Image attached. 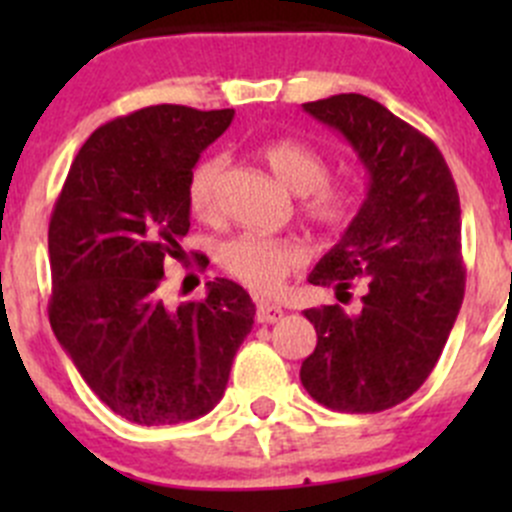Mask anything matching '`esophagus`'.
I'll return each mask as SVG.
<instances>
[{
  "label": "esophagus",
  "mask_w": 512,
  "mask_h": 512,
  "mask_svg": "<svg viewBox=\"0 0 512 512\" xmlns=\"http://www.w3.org/2000/svg\"><path fill=\"white\" fill-rule=\"evenodd\" d=\"M282 317H285V309L277 307V304L262 302L260 307H257V322L260 324H275L280 322Z\"/></svg>",
  "instance_id": "34e87169"
}]
</instances>
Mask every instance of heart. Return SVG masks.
Segmentation results:
<instances>
[{
  "mask_svg": "<svg viewBox=\"0 0 512 512\" xmlns=\"http://www.w3.org/2000/svg\"><path fill=\"white\" fill-rule=\"evenodd\" d=\"M262 160L285 188L302 195L304 218L324 230H337L352 223L361 205V193L354 183H329V160L302 141L280 138L262 146ZM223 158L208 156L190 170L185 198L195 218L210 220L218 213V190L223 180ZM220 267L242 285L257 292H275L287 275L304 265V247L277 237L242 235L220 242L215 250Z\"/></svg>",
  "mask_w": 512,
  "mask_h": 512,
  "instance_id": "obj_1",
  "label": "heart"
}]
</instances>
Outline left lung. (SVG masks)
I'll return each mask as SVG.
<instances>
[{
	"label": "left lung",
	"mask_w": 512,
	"mask_h": 512,
	"mask_svg": "<svg viewBox=\"0 0 512 512\" xmlns=\"http://www.w3.org/2000/svg\"><path fill=\"white\" fill-rule=\"evenodd\" d=\"M347 138L369 190L342 240L309 282L361 287L359 312L304 309L317 347L299 379L314 401L344 414H376L409 399L436 366L463 302L461 200L431 138L361 94L302 103Z\"/></svg>",
	"instance_id": "1"
}]
</instances>
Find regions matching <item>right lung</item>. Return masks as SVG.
Returning <instances> with one entry per match:
<instances>
[{"label":"right lung","mask_w":512,"mask_h":512,"mask_svg":"<svg viewBox=\"0 0 512 512\" xmlns=\"http://www.w3.org/2000/svg\"><path fill=\"white\" fill-rule=\"evenodd\" d=\"M232 116L163 103L96 128L51 213V329L98 399L141 426L208 414L255 322L225 277L203 302L160 299L165 262L185 255L188 175Z\"/></svg>","instance_id":"add662e5"}]
</instances>
